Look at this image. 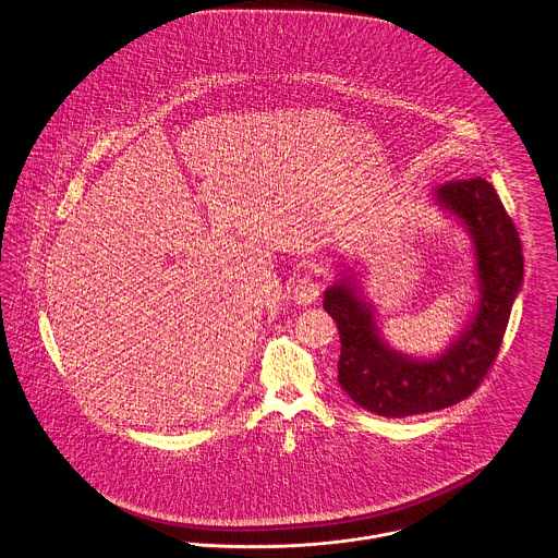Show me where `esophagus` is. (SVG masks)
<instances>
[{
  "label": "esophagus",
  "mask_w": 558,
  "mask_h": 558,
  "mask_svg": "<svg viewBox=\"0 0 558 558\" xmlns=\"http://www.w3.org/2000/svg\"><path fill=\"white\" fill-rule=\"evenodd\" d=\"M320 291H323V282L318 280V276H316V271L312 267L305 269L303 274H299L295 287H293V296H295L299 305L314 303L318 295H320Z\"/></svg>",
  "instance_id": "esophagus-1"
}]
</instances>
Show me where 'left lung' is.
<instances>
[{
    "mask_svg": "<svg viewBox=\"0 0 558 558\" xmlns=\"http://www.w3.org/2000/svg\"><path fill=\"white\" fill-rule=\"evenodd\" d=\"M436 199L472 233L481 289L472 325L440 359L411 361L393 352L377 335L371 307L345 282L325 293L341 339L339 384L359 407L381 417L440 411L474 392L497 359L523 282L521 238L492 183L481 177L449 181Z\"/></svg>",
    "mask_w": 558,
    "mask_h": 558,
    "instance_id": "obj_1",
    "label": "left lung"
}]
</instances>
